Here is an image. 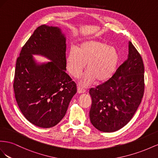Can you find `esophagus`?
I'll return each mask as SVG.
<instances>
[{
	"instance_id": "1",
	"label": "esophagus",
	"mask_w": 158,
	"mask_h": 158,
	"mask_svg": "<svg viewBox=\"0 0 158 158\" xmlns=\"http://www.w3.org/2000/svg\"><path fill=\"white\" fill-rule=\"evenodd\" d=\"M85 92V90L80 87H77V93L81 94V93H84Z\"/></svg>"
}]
</instances>
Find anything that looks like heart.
<instances>
[{
    "label": "heart",
    "instance_id": "1",
    "mask_svg": "<svg viewBox=\"0 0 158 158\" xmlns=\"http://www.w3.org/2000/svg\"><path fill=\"white\" fill-rule=\"evenodd\" d=\"M119 60L116 49L100 41H87L77 50L71 49L67 57V69L75 78L81 74L86 64L87 71L80 80L82 87H87L94 80L102 83L113 75Z\"/></svg>",
    "mask_w": 158,
    "mask_h": 158
}]
</instances>
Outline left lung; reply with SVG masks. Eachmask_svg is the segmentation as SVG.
<instances>
[{"label":"left lung","mask_w":158,"mask_h":158,"mask_svg":"<svg viewBox=\"0 0 158 158\" xmlns=\"http://www.w3.org/2000/svg\"><path fill=\"white\" fill-rule=\"evenodd\" d=\"M143 73L140 54L129 42L127 59L107 81L89 90L90 120L97 130L113 132L129 123L143 95Z\"/></svg>","instance_id":"obj_1"}]
</instances>
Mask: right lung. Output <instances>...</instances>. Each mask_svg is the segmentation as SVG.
<instances>
[{
  "label": "right lung",
  "mask_w": 158,
  "mask_h": 158,
  "mask_svg": "<svg viewBox=\"0 0 158 158\" xmlns=\"http://www.w3.org/2000/svg\"><path fill=\"white\" fill-rule=\"evenodd\" d=\"M66 38L58 27L42 25L35 30L17 58L14 79L15 98L30 123L48 128L66 114L76 83L65 73ZM32 55L52 61L38 64Z\"/></svg>",
  "instance_id": "1"
}]
</instances>
